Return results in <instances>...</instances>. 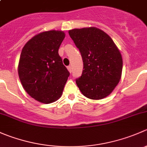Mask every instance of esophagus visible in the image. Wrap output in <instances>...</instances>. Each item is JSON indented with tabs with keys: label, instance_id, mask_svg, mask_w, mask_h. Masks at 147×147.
<instances>
[{
	"label": "esophagus",
	"instance_id": "obj_1",
	"mask_svg": "<svg viewBox=\"0 0 147 147\" xmlns=\"http://www.w3.org/2000/svg\"><path fill=\"white\" fill-rule=\"evenodd\" d=\"M67 69L69 70V72H72V67H71V65L67 66Z\"/></svg>",
	"mask_w": 147,
	"mask_h": 147
}]
</instances>
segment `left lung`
Returning <instances> with one entry per match:
<instances>
[{
	"label": "left lung",
	"mask_w": 147,
	"mask_h": 147,
	"mask_svg": "<svg viewBox=\"0 0 147 147\" xmlns=\"http://www.w3.org/2000/svg\"><path fill=\"white\" fill-rule=\"evenodd\" d=\"M69 35L82 57V75L76 84L83 95L101 100L109 95L119 82L123 61L112 38L94 27L73 29Z\"/></svg>",
	"instance_id": "8db88e82"
}]
</instances>
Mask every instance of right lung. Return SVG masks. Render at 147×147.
Returning a JSON list of instances; mask_svg holds the SVG:
<instances>
[{
  "label": "right lung",
  "mask_w": 147,
  "mask_h": 147,
  "mask_svg": "<svg viewBox=\"0 0 147 147\" xmlns=\"http://www.w3.org/2000/svg\"><path fill=\"white\" fill-rule=\"evenodd\" d=\"M65 36L63 31L42 32L31 38L22 50L20 80L28 94L42 103L58 100L69 76L58 54Z\"/></svg>",
  "instance_id": "add662e5"
}]
</instances>
